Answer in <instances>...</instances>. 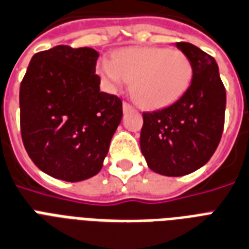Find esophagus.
<instances>
[{
    "label": "esophagus",
    "mask_w": 249,
    "mask_h": 249,
    "mask_svg": "<svg viewBox=\"0 0 249 249\" xmlns=\"http://www.w3.org/2000/svg\"><path fill=\"white\" fill-rule=\"evenodd\" d=\"M131 109H134V107H132L131 104L123 103V111H128V110H131Z\"/></svg>",
    "instance_id": "esophagus-1"
}]
</instances>
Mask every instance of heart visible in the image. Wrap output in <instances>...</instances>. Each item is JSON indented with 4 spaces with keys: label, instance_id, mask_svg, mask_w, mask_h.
I'll list each match as a JSON object with an SVG mask.
<instances>
[{
    "label": "heart",
    "instance_id": "b5f03b06",
    "mask_svg": "<svg viewBox=\"0 0 249 249\" xmlns=\"http://www.w3.org/2000/svg\"><path fill=\"white\" fill-rule=\"evenodd\" d=\"M98 72L110 88L131 83L135 101L145 109H161L178 101L190 88L194 66L178 49L160 46L126 48L111 61L103 59Z\"/></svg>",
    "mask_w": 249,
    "mask_h": 249
}]
</instances>
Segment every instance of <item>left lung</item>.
Wrapping results in <instances>:
<instances>
[{"label": "left lung", "mask_w": 249, "mask_h": 249, "mask_svg": "<svg viewBox=\"0 0 249 249\" xmlns=\"http://www.w3.org/2000/svg\"><path fill=\"white\" fill-rule=\"evenodd\" d=\"M190 57V88L170 107L142 113L140 148L149 169L166 177L197 170L217 149L226 107V89L214 58L190 42H177Z\"/></svg>", "instance_id": "obj_1"}]
</instances>
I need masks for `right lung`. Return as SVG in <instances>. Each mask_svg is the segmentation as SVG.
Masks as SVG:
<instances>
[{
	"mask_svg": "<svg viewBox=\"0 0 249 249\" xmlns=\"http://www.w3.org/2000/svg\"><path fill=\"white\" fill-rule=\"evenodd\" d=\"M98 53L57 45L32 57L20 83V134L30 159L53 178L80 182L101 170L122 119V100L100 90Z\"/></svg>",
	"mask_w": 249,
	"mask_h": 249,
	"instance_id": "obj_1",
	"label": "right lung"
}]
</instances>
